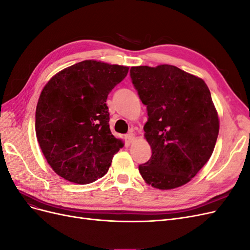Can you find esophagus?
Here are the masks:
<instances>
[{
  "label": "esophagus",
  "mask_w": 250,
  "mask_h": 250,
  "mask_svg": "<svg viewBox=\"0 0 250 250\" xmlns=\"http://www.w3.org/2000/svg\"><path fill=\"white\" fill-rule=\"evenodd\" d=\"M126 141L128 142V143H132L134 140H135V135L132 133V132H129V133H127L126 134Z\"/></svg>",
  "instance_id": "34e87169"
}]
</instances>
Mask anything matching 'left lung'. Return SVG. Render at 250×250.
Returning <instances> with one entry per match:
<instances>
[{
  "mask_svg": "<svg viewBox=\"0 0 250 250\" xmlns=\"http://www.w3.org/2000/svg\"><path fill=\"white\" fill-rule=\"evenodd\" d=\"M130 77L147 106L144 131L152 150L139 166L142 177L160 190L186 185L209 160L219 133L208 85L170 64L132 66Z\"/></svg>",
  "mask_w": 250,
  "mask_h": 250,
  "instance_id": "8db88e82",
  "label": "left lung"
}]
</instances>
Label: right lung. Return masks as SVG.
<instances>
[{
  "label": "right lung",
  "instance_id": "obj_1",
  "mask_svg": "<svg viewBox=\"0 0 250 250\" xmlns=\"http://www.w3.org/2000/svg\"><path fill=\"white\" fill-rule=\"evenodd\" d=\"M129 67L84 60L60 71L37 102L35 131L56 174L74 184L94 183L107 173L123 143L111 134L106 99Z\"/></svg>",
  "mask_w": 250,
  "mask_h": 250
}]
</instances>
